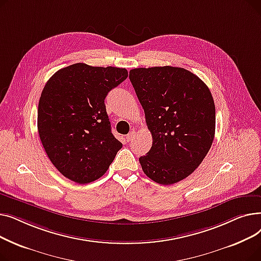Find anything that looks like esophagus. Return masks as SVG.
Listing matches in <instances>:
<instances>
[{
	"instance_id": "34e87169",
	"label": "esophagus",
	"mask_w": 261,
	"mask_h": 261,
	"mask_svg": "<svg viewBox=\"0 0 261 261\" xmlns=\"http://www.w3.org/2000/svg\"><path fill=\"white\" fill-rule=\"evenodd\" d=\"M134 139H135V131L132 130L131 132H129V133L127 134L126 140H127V142H131V141H133Z\"/></svg>"
}]
</instances>
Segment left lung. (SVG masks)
Wrapping results in <instances>:
<instances>
[{"mask_svg":"<svg viewBox=\"0 0 261 261\" xmlns=\"http://www.w3.org/2000/svg\"><path fill=\"white\" fill-rule=\"evenodd\" d=\"M129 78L152 135L140 158L145 174L170 185L199 167L212 147L216 110L207 86L183 67L154 66L130 71Z\"/></svg>","mask_w":261,"mask_h":261,"instance_id":"left-lung-1","label":"left lung"}]
</instances>
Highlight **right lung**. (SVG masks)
<instances>
[{
	"label": "right lung",
	"mask_w": 261,
	"mask_h": 261,
	"mask_svg": "<svg viewBox=\"0 0 261 261\" xmlns=\"http://www.w3.org/2000/svg\"><path fill=\"white\" fill-rule=\"evenodd\" d=\"M126 68L75 63L46 82L38 106V132L53 165L67 179H99L122 144L111 132L105 99L127 79Z\"/></svg>",
	"instance_id": "obj_1"
}]
</instances>
